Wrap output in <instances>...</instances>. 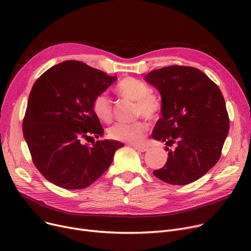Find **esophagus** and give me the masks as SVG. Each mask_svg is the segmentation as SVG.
Segmentation results:
<instances>
[{"instance_id": "34e87169", "label": "esophagus", "mask_w": 251, "mask_h": 251, "mask_svg": "<svg viewBox=\"0 0 251 251\" xmlns=\"http://www.w3.org/2000/svg\"><path fill=\"white\" fill-rule=\"evenodd\" d=\"M137 151H140V152H143V151H148V148L144 147V146H137V144H133L132 146Z\"/></svg>"}]
</instances>
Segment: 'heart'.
Wrapping results in <instances>:
<instances>
[{"mask_svg": "<svg viewBox=\"0 0 251 251\" xmlns=\"http://www.w3.org/2000/svg\"><path fill=\"white\" fill-rule=\"evenodd\" d=\"M151 88L134 78H126L117 87V94L125 100L134 101V115L142 116L150 121L159 118L162 112V100L151 94ZM91 109L98 119L104 123L112 121L114 111L113 102L108 95L100 94L91 102ZM148 131V124L137 120L132 123H116L108 130L111 139L127 143H140Z\"/></svg>", "mask_w": 251, "mask_h": 251, "instance_id": "b5f03b06", "label": "heart"}]
</instances>
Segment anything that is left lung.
Listing matches in <instances>:
<instances>
[{
    "instance_id": "obj_1",
    "label": "left lung",
    "mask_w": 251,
    "mask_h": 251,
    "mask_svg": "<svg viewBox=\"0 0 251 251\" xmlns=\"http://www.w3.org/2000/svg\"><path fill=\"white\" fill-rule=\"evenodd\" d=\"M146 80L162 96V118L152 137L165 141L166 165L153 175L173 185L202 177L220 160L229 131L226 103L218 85L200 69L172 65L155 69Z\"/></svg>"
}]
</instances>
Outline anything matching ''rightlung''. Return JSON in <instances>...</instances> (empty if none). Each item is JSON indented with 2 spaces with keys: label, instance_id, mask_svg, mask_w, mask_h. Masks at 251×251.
<instances>
[{
  "label": "right lung",
  "instance_id": "1",
  "mask_svg": "<svg viewBox=\"0 0 251 251\" xmlns=\"http://www.w3.org/2000/svg\"><path fill=\"white\" fill-rule=\"evenodd\" d=\"M80 61L52 66L32 86L23 119V135L41 174L65 189H82L110 167L117 140H85L102 136L103 129L92 112L94 98L116 81Z\"/></svg>",
  "mask_w": 251,
  "mask_h": 251
}]
</instances>
